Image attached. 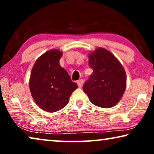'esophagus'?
<instances>
[{
	"instance_id": "esophagus-1",
	"label": "esophagus",
	"mask_w": 154,
	"mask_h": 154,
	"mask_svg": "<svg viewBox=\"0 0 154 154\" xmlns=\"http://www.w3.org/2000/svg\"><path fill=\"white\" fill-rule=\"evenodd\" d=\"M76 83L78 84V85H79V87L81 88L84 83V81L83 79H80V80H79V81H77Z\"/></svg>"
}]
</instances>
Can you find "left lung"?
<instances>
[{
	"label": "left lung",
	"instance_id": "obj_1",
	"mask_svg": "<svg viewBox=\"0 0 154 154\" xmlns=\"http://www.w3.org/2000/svg\"><path fill=\"white\" fill-rule=\"evenodd\" d=\"M93 72L84 83L83 91L97 106L111 108L121 100L126 88V73L116 57L104 48L89 54Z\"/></svg>",
	"mask_w": 154,
	"mask_h": 154
}]
</instances>
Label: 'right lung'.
<instances>
[{"mask_svg": "<svg viewBox=\"0 0 154 154\" xmlns=\"http://www.w3.org/2000/svg\"><path fill=\"white\" fill-rule=\"evenodd\" d=\"M62 52L54 49L37 59L31 70L29 88L36 104L48 112L66 106L71 93L78 88L60 64Z\"/></svg>", "mask_w": 154, "mask_h": 154, "instance_id": "1", "label": "right lung"}]
</instances>
